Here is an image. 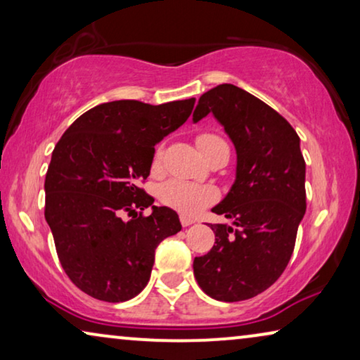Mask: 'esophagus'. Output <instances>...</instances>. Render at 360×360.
<instances>
[{
	"mask_svg": "<svg viewBox=\"0 0 360 360\" xmlns=\"http://www.w3.org/2000/svg\"><path fill=\"white\" fill-rule=\"evenodd\" d=\"M180 223H181V226H184V228H186V226L193 224L195 219L190 218V216H186V214H180Z\"/></svg>",
	"mask_w": 360,
	"mask_h": 360,
	"instance_id": "1",
	"label": "esophagus"
}]
</instances>
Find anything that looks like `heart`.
Instances as JSON below:
<instances>
[{
	"instance_id": "obj_1",
	"label": "heart",
	"mask_w": 360,
	"mask_h": 360,
	"mask_svg": "<svg viewBox=\"0 0 360 360\" xmlns=\"http://www.w3.org/2000/svg\"><path fill=\"white\" fill-rule=\"evenodd\" d=\"M196 142H198L201 152H205L213 146L226 144L221 137L214 134H201L198 136ZM160 155L162 149L157 150L155 162L160 160ZM159 196L165 205L172 206V208L184 211V213H196V211L203 210L205 206L213 203L216 200V191L208 185H195L180 179H172L160 185Z\"/></svg>"
}]
</instances>
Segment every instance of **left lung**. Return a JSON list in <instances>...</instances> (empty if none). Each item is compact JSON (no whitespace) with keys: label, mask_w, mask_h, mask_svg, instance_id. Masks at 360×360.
Here are the masks:
<instances>
[{"label":"left lung","mask_w":360,"mask_h":360,"mask_svg":"<svg viewBox=\"0 0 360 360\" xmlns=\"http://www.w3.org/2000/svg\"><path fill=\"white\" fill-rule=\"evenodd\" d=\"M211 115L236 149V179L213 213L216 243L195 257L200 288L218 302H240L277 282L292 257L307 211L304 159L290 122L243 88L223 83L200 96L193 122Z\"/></svg>","instance_id":"8db88e82"}]
</instances>
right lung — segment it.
Returning a JSON list of instances; mask_svg holds the SVG:
<instances>
[{
	"label": "right lung",
	"mask_w": 360,
	"mask_h": 360,
	"mask_svg": "<svg viewBox=\"0 0 360 360\" xmlns=\"http://www.w3.org/2000/svg\"><path fill=\"white\" fill-rule=\"evenodd\" d=\"M195 98L147 105L120 100L73 121L52 152L46 221L68 278L103 302H127L149 282L155 249L181 229L179 214L139 184L150 174L155 144L188 120ZM150 205L149 217L136 209ZM132 215L129 221L124 214Z\"/></svg>",
	"instance_id": "obj_1"
}]
</instances>
